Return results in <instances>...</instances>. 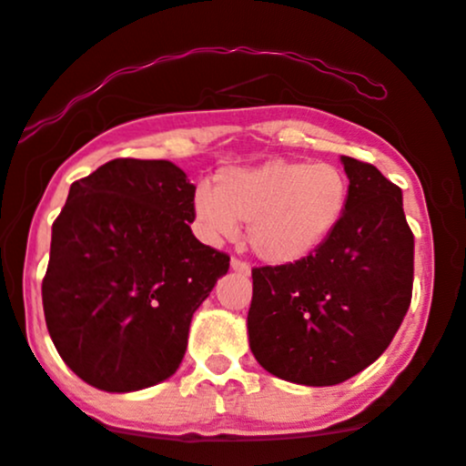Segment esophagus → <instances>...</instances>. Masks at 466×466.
Listing matches in <instances>:
<instances>
[{
	"instance_id": "esophagus-1",
	"label": "esophagus",
	"mask_w": 466,
	"mask_h": 466,
	"mask_svg": "<svg viewBox=\"0 0 466 466\" xmlns=\"http://www.w3.org/2000/svg\"><path fill=\"white\" fill-rule=\"evenodd\" d=\"M229 267H232V271L243 273V276H249V273H251V268H249L248 262L237 260V258H232V260H229Z\"/></svg>"
}]
</instances>
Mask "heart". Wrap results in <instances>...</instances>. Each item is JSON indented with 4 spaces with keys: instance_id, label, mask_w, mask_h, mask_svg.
Instances as JSON below:
<instances>
[{
    "instance_id": "1",
    "label": "heart",
    "mask_w": 466,
    "mask_h": 466,
    "mask_svg": "<svg viewBox=\"0 0 466 466\" xmlns=\"http://www.w3.org/2000/svg\"><path fill=\"white\" fill-rule=\"evenodd\" d=\"M350 201V179L334 162L273 158L245 169L217 173L215 190L193 198L195 229L208 243L232 238L248 223L245 238L267 265L306 260L334 234Z\"/></svg>"
}]
</instances>
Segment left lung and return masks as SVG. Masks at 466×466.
<instances>
[{"instance_id": "1", "label": "left lung", "mask_w": 466, "mask_h": 466, "mask_svg": "<svg viewBox=\"0 0 466 466\" xmlns=\"http://www.w3.org/2000/svg\"><path fill=\"white\" fill-rule=\"evenodd\" d=\"M340 162L350 201L332 237L306 260L251 271V354L293 384L354 378L384 354L410 306L414 237L401 188L373 165Z\"/></svg>"}]
</instances>
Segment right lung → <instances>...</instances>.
I'll list each match as a JSON object with an SVG mask.
<instances>
[{
    "instance_id": "add662e5",
    "label": "right lung",
    "mask_w": 466,
    "mask_h": 466,
    "mask_svg": "<svg viewBox=\"0 0 466 466\" xmlns=\"http://www.w3.org/2000/svg\"><path fill=\"white\" fill-rule=\"evenodd\" d=\"M195 184L169 160L116 158L71 184L43 279L49 336L106 393L177 371L195 310L229 258L190 232Z\"/></svg>"
}]
</instances>
